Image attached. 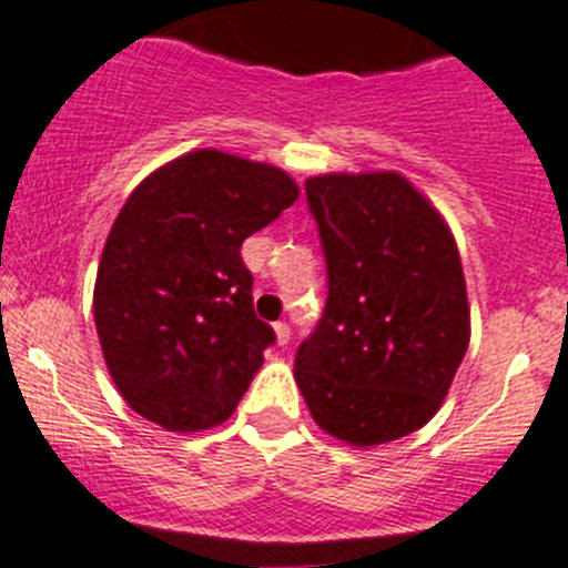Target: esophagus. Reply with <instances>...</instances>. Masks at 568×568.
I'll return each instance as SVG.
<instances>
[{
	"instance_id": "34e87169",
	"label": "esophagus",
	"mask_w": 568,
	"mask_h": 568,
	"mask_svg": "<svg viewBox=\"0 0 568 568\" xmlns=\"http://www.w3.org/2000/svg\"><path fill=\"white\" fill-rule=\"evenodd\" d=\"M275 337H278V345H287L290 337H293V332H290V323H275Z\"/></svg>"
}]
</instances>
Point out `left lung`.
<instances>
[{"instance_id": "1", "label": "left lung", "mask_w": 568, "mask_h": 568, "mask_svg": "<svg viewBox=\"0 0 568 568\" xmlns=\"http://www.w3.org/2000/svg\"><path fill=\"white\" fill-rule=\"evenodd\" d=\"M306 203L326 258V306L295 382L321 429L379 446L420 429L468 348L460 253L429 200L396 172L321 175Z\"/></svg>"}]
</instances>
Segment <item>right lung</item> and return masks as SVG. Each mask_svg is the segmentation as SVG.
I'll return each instance as SVG.
<instances>
[{
  "mask_svg": "<svg viewBox=\"0 0 568 568\" xmlns=\"http://www.w3.org/2000/svg\"><path fill=\"white\" fill-rule=\"evenodd\" d=\"M298 200L287 172L197 150L144 178L119 212L94 287V323L119 393L153 424L231 418L275 343L253 312L242 242Z\"/></svg>",
  "mask_w": 568,
  "mask_h": 568,
  "instance_id": "obj_1",
  "label": "right lung"
}]
</instances>
